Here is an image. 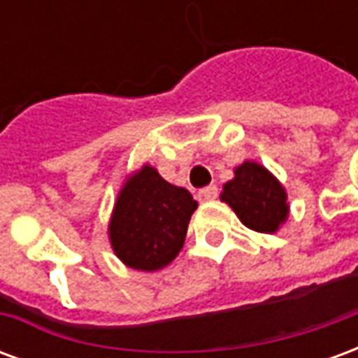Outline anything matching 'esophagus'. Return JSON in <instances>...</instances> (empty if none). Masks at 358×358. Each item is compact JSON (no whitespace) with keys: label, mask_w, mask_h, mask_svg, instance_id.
I'll use <instances>...</instances> for the list:
<instances>
[{"label":"esophagus","mask_w":358,"mask_h":358,"mask_svg":"<svg viewBox=\"0 0 358 358\" xmlns=\"http://www.w3.org/2000/svg\"><path fill=\"white\" fill-rule=\"evenodd\" d=\"M217 195H218L217 186H207V187H203V189H199L197 197H199V201H213V199H217Z\"/></svg>","instance_id":"1"}]
</instances>
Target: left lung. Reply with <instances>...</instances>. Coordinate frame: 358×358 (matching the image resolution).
Instances as JSON below:
<instances>
[{
    "instance_id": "8db88e82",
    "label": "left lung",
    "mask_w": 358,
    "mask_h": 358,
    "mask_svg": "<svg viewBox=\"0 0 358 358\" xmlns=\"http://www.w3.org/2000/svg\"><path fill=\"white\" fill-rule=\"evenodd\" d=\"M220 199L228 203L243 224L261 234H274L284 224L289 205L284 186L255 161L241 163Z\"/></svg>"
}]
</instances>
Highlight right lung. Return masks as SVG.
<instances>
[{"label": "right lung", "instance_id": "obj_1", "mask_svg": "<svg viewBox=\"0 0 358 358\" xmlns=\"http://www.w3.org/2000/svg\"><path fill=\"white\" fill-rule=\"evenodd\" d=\"M195 209L197 201L187 189L143 164L126 180L113 209L109 240L115 255L130 268H164L184 245Z\"/></svg>", "mask_w": 358, "mask_h": 358}]
</instances>
